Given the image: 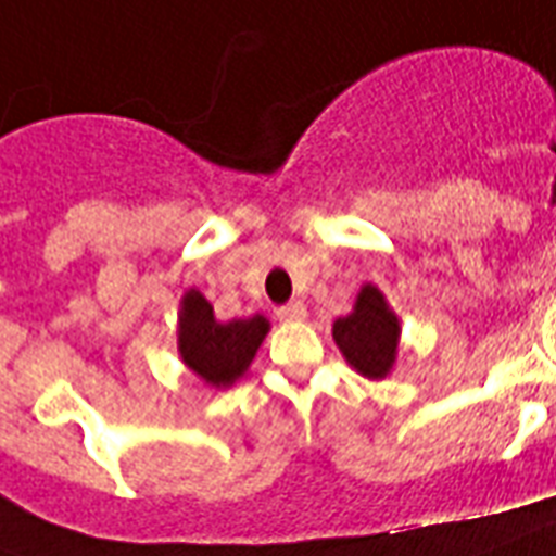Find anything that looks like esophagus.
<instances>
[{"instance_id":"34e87169","label":"esophagus","mask_w":556,"mask_h":556,"mask_svg":"<svg viewBox=\"0 0 556 556\" xmlns=\"http://www.w3.org/2000/svg\"><path fill=\"white\" fill-rule=\"evenodd\" d=\"M275 315L281 320H304L306 318V306L301 301H292V304H283L275 309Z\"/></svg>"}]
</instances>
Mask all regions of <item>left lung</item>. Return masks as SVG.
<instances>
[{"instance_id":"left-lung-1","label":"left lung","mask_w":556,"mask_h":556,"mask_svg":"<svg viewBox=\"0 0 556 556\" xmlns=\"http://www.w3.org/2000/svg\"><path fill=\"white\" fill-rule=\"evenodd\" d=\"M397 318L389 309L378 289L366 283L355 301V309L346 318H338L332 327L334 343L341 346L352 366L364 378H387L397 350Z\"/></svg>"}]
</instances>
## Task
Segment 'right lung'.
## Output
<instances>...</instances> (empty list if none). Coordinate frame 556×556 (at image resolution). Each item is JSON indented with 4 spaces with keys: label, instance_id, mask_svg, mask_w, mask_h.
Here are the masks:
<instances>
[{
    "label": "right lung",
    "instance_id": "right-lung-1",
    "mask_svg": "<svg viewBox=\"0 0 556 556\" xmlns=\"http://www.w3.org/2000/svg\"><path fill=\"white\" fill-rule=\"evenodd\" d=\"M269 324L261 315L218 324L213 306L201 292L190 289L181 304L178 352L195 375L213 387H232L258 352Z\"/></svg>",
    "mask_w": 556,
    "mask_h": 556
}]
</instances>
